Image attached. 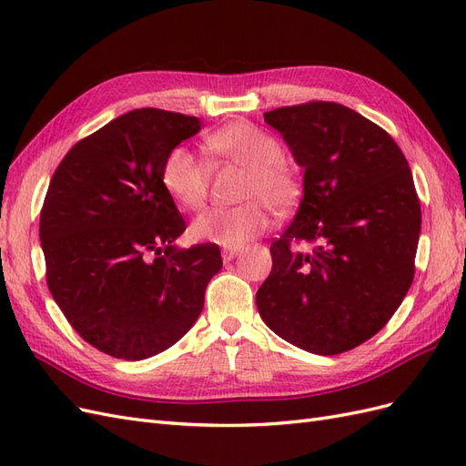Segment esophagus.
I'll return each instance as SVG.
<instances>
[{"label":"esophagus","mask_w":466,"mask_h":466,"mask_svg":"<svg viewBox=\"0 0 466 466\" xmlns=\"http://www.w3.org/2000/svg\"><path fill=\"white\" fill-rule=\"evenodd\" d=\"M237 248H223L221 250V258H223V262H231L235 257H237Z\"/></svg>","instance_id":"34e87169"}]
</instances>
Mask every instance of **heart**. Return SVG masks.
I'll return each mask as SVG.
<instances>
[{
    "mask_svg": "<svg viewBox=\"0 0 466 466\" xmlns=\"http://www.w3.org/2000/svg\"><path fill=\"white\" fill-rule=\"evenodd\" d=\"M208 147L219 157L248 168L243 198L235 208H211L190 225L194 241L241 248L270 228V214L263 204L284 211L298 200L299 185L284 161V149L270 134L248 122H233L208 137ZM163 187L185 209H198L208 194L209 165L187 146H177L163 163ZM253 200L250 201L249 198Z\"/></svg>",
    "mask_w": 466,
    "mask_h": 466,
    "instance_id": "1",
    "label": "heart"
}]
</instances>
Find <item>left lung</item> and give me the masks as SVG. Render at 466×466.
I'll return each mask as SVG.
<instances>
[{"mask_svg": "<svg viewBox=\"0 0 466 466\" xmlns=\"http://www.w3.org/2000/svg\"><path fill=\"white\" fill-rule=\"evenodd\" d=\"M264 122L305 175L298 214L270 245L258 313L293 346L342 354L383 329L410 289L421 228L412 171L383 128L344 105L284 106ZM299 242L312 250L295 251Z\"/></svg>", "mask_w": 466, "mask_h": 466, "instance_id": "1", "label": "left lung"}]
</instances>
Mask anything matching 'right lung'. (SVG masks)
Listing matches in <instances>:
<instances>
[{
	"label": "right lung",
	"mask_w": 466,
	"mask_h": 466,
	"mask_svg": "<svg viewBox=\"0 0 466 466\" xmlns=\"http://www.w3.org/2000/svg\"><path fill=\"white\" fill-rule=\"evenodd\" d=\"M196 116L136 108L83 137L56 168L40 211L54 301L83 340L139 361L185 336L223 266L218 245L178 248L187 229L163 187L173 147Z\"/></svg>",
	"instance_id": "obj_1"
}]
</instances>
